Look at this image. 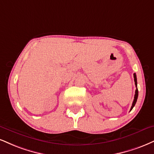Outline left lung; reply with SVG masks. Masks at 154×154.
Wrapping results in <instances>:
<instances>
[{"label": "left lung", "instance_id": "left-lung-1", "mask_svg": "<svg viewBox=\"0 0 154 154\" xmlns=\"http://www.w3.org/2000/svg\"><path fill=\"white\" fill-rule=\"evenodd\" d=\"M133 77H134L135 85H136V87L137 88V78H136V73L133 74ZM138 88H136V93H135V96H134V100H133V102L132 106H131V110H132V109L133 108V107H134L135 105H136V101H137V99H138Z\"/></svg>", "mask_w": 154, "mask_h": 154}]
</instances>
